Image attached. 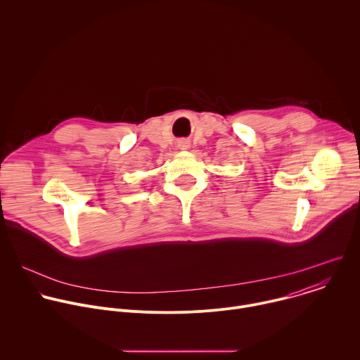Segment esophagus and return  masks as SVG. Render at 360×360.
<instances>
[{"mask_svg": "<svg viewBox=\"0 0 360 360\" xmlns=\"http://www.w3.org/2000/svg\"><path fill=\"white\" fill-rule=\"evenodd\" d=\"M188 146H189V141H186V139H181L178 142V148L179 149H188Z\"/></svg>", "mask_w": 360, "mask_h": 360, "instance_id": "34e87169", "label": "esophagus"}]
</instances>
